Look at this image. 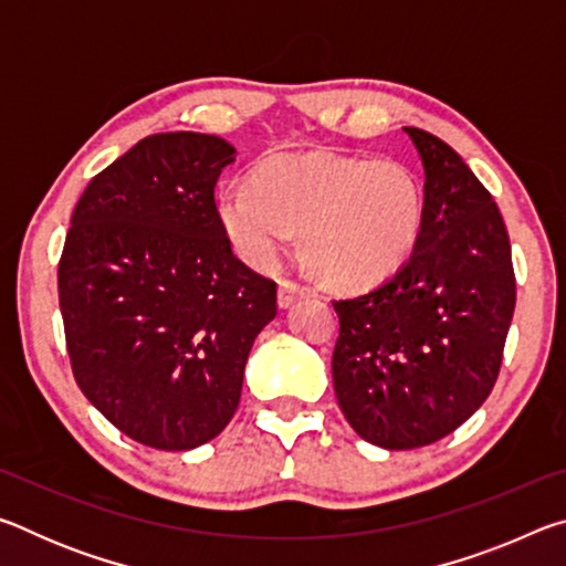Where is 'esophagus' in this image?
I'll return each instance as SVG.
<instances>
[{
  "mask_svg": "<svg viewBox=\"0 0 566 566\" xmlns=\"http://www.w3.org/2000/svg\"><path fill=\"white\" fill-rule=\"evenodd\" d=\"M310 294V290L302 284H296L292 280H282L280 282V292H276V302H280L282 310H286V306H292L296 300H302V296Z\"/></svg>",
  "mask_w": 566,
  "mask_h": 566,
  "instance_id": "esophagus-1",
  "label": "esophagus"
}]
</instances>
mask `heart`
Returning <instances> with one entry per match:
<instances>
[{
    "label": "heart",
    "instance_id": "1",
    "mask_svg": "<svg viewBox=\"0 0 566 566\" xmlns=\"http://www.w3.org/2000/svg\"><path fill=\"white\" fill-rule=\"evenodd\" d=\"M217 219L252 266H270L302 229L306 262L337 286H369L407 262L424 224V187L407 161L282 151L217 197Z\"/></svg>",
    "mask_w": 566,
    "mask_h": 566
}]
</instances>
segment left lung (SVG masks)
Listing matches in <instances>:
<instances>
[{
  "mask_svg": "<svg viewBox=\"0 0 566 566\" xmlns=\"http://www.w3.org/2000/svg\"><path fill=\"white\" fill-rule=\"evenodd\" d=\"M405 132L424 167L417 247L385 284L334 302V395L354 432L381 449L439 442L484 405L516 302L492 195L442 139Z\"/></svg>",
  "mask_w": 566,
  "mask_h": 566,
  "instance_id": "8db88e82",
  "label": "left lung"
}]
</instances>
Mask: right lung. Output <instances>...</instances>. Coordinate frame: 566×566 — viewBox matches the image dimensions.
Returning a JSON list of instances; mask_svg holds the SVG:
<instances>
[{"label":"right lung","instance_id":"add662e5","mask_svg":"<svg viewBox=\"0 0 566 566\" xmlns=\"http://www.w3.org/2000/svg\"><path fill=\"white\" fill-rule=\"evenodd\" d=\"M237 149L199 132L137 142L74 207L60 310L80 389L119 432L187 452L229 424L276 284L237 260L214 185Z\"/></svg>","mask_w":566,"mask_h":566}]
</instances>
